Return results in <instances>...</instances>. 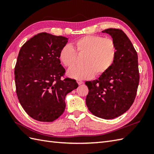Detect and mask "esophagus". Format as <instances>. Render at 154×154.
I'll return each instance as SVG.
<instances>
[{"label": "esophagus", "mask_w": 154, "mask_h": 154, "mask_svg": "<svg viewBox=\"0 0 154 154\" xmlns=\"http://www.w3.org/2000/svg\"><path fill=\"white\" fill-rule=\"evenodd\" d=\"M77 83L79 85H82L83 83V82L81 80H77Z\"/></svg>", "instance_id": "obj_1"}]
</instances>
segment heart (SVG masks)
Wrapping results in <instances>:
<instances>
[{
	"label": "heart",
	"instance_id": "b5f03b06",
	"mask_svg": "<svg viewBox=\"0 0 154 154\" xmlns=\"http://www.w3.org/2000/svg\"><path fill=\"white\" fill-rule=\"evenodd\" d=\"M65 45L61 49L59 57L65 67H71L75 63L76 51L78 54L85 55L82 67H75L67 71L72 79H90L94 75L100 76L112 66L117 54L115 42L111 38L100 35H86L78 39L73 44Z\"/></svg>",
	"mask_w": 154,
	"mask_h": 154
}]
</instances>
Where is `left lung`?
<instances>
[{
  "label": "left lung",
  "instance_id": "obj_1",
  "mask_svg": "<svg viewBox=\"0 0 154 154\" xmlns=\"http://www.w3.org/2000/svg\"><path fill=\"white\" fill-rule=\"evenodd\" d=\"M112 37L117 54L112 66L98 79L86 81L88 109L94 116L112 119L132 106L139 84L138 55L126 34L119 29L102 31Z\"/></svg>",
  "mask_w": 154,
  "mask_h": 154
}]
</instances>
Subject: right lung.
I'll use <instances>...</instances> for the list:
<instances>
[{
    "label": "right lung",
    "instance_id": "1",
    "mask_svg": "<svg viewBox=\"0 0 154 154\" xmlns=\"http://www.w3.org/2000/svg\"><path fill=\"white\" fill-rule=\"evenodd\" d=\"M68 40L42 32L20 50L14 69L16 94L26 112L34 120H56L65 110V96L78 87L74 79H61L65 69L59 54Z\"/></svg>",
    "mask_w": 154,
    "mask_h": 154
}]
</instances>
